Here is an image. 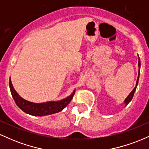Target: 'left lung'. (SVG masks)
Wrapping results in <instances>:
<instances>
[{
    "label": "left lung",
    "instance_id": "1",
    "mask_svg": "<svg viewBox=\"0 0 149 149\" xmlns=\"http://www.w3.org/2000/svg\"><path fill=\"white\" fill-rule=\"evenodd\" d=\"M138 57H139V55H138ZM138 66H139V73H138V78H137V80H136V86H135V88L133 89L132 91L130 93V95H128L127 98L125 99L124 101V103L125 104V105L127 106L128 104L130 102V101L132 100V99L133 98V96H134V92L135 90H136V86H137L138 85V82H139V74H140V66H141V63H140V59H139V60H138Z\"/></svg>",
    "mask_w": 149,
    "mask_h": 149
}]
</instances>
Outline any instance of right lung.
<instances>
[{
    "label": "right lung",
    "mask_w": 149,
    "mask_h": 149,
    "mask_svg": "<svg viewBox=\"0 0 149 149\" xmlns=\"http://www.w3.org/2000/svg\"><path fill=\"white\" fill-rule=\"evenodd\" d=\"M9 84L12 96L18 107L26 113L35 116H47L61 111L69 104L76 92V90H74L70 96L60 101H57V102L50 101V102H44V103H33V102L24 100L22 97L19 95V94L15 91L13 88L10 78Z\"/></svg>",
    "instance_id": "add662e5"
}]
</instances>
